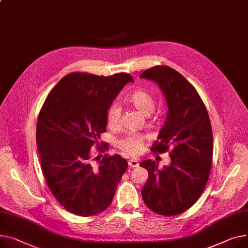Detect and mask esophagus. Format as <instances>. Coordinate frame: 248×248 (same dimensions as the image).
<instances>
[{
  "label": "esophagus",
  "mask_w": 248,
  "mask_h": 248,
  "mask_svg": "<svg viewBox=\"0 0 248 248\" xmlns=\"http://www.w3.org/2000/svg\"><path fill=\"white\" fill-rule=\"evenodd\" d=\"M140 166V163L137 159H131V160H128V167L134 169V168H138Z\"/></svg>",
  "instance_id": "1"
}]
</instances>
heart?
<instances>
[{
  "instance_id": "heart-1",
  "label": "heart",
  "mask_w": 248,
  "mask_h": 248,
  "mask_svg": "<svg viewBox=\"0 0 248 248\" xmlns=\"http://www.w3.org/2000/svg\"><path fill=\"white\" fill-rule=\"evenodd\" d=\"M128 101L142 115L148 117L155 108V98L145 91L138 90L128 95ZM122 108L120 104L112 103L107 111V123L108 127L114 129L121 124ZM117 146L124 154L129 155H138L142 153L145 147L144 137L137 134H127L117 140Z\"/></svg>"
}]
</instances>
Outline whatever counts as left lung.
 <instances>
[{"label": "left lung", "instance_id": "1", "mask_svg": "<svg viewBox=\"0 0 248 248\" xmlns=\"http://www.w3.org/2000/svg\"><path fill=\"white\" fill-rule=\"evenodd\" d=\"M140 78L156 82L166 97L167 120L152 152L170 151L171 159L162 170L152 159L140 162L148 171L142 200L155 213L176 216L195 203L208 180L213 152L209 117L199 93L175 70L157 65Z\"/></svg>", "mask_w": 248, "mask_h": 248}]
</instances>
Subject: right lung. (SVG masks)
<instances>
[{"label":"right lung","mask_w":248,"mask_h":248,"mask_svg":"<svg viewBox=\"0 0 248 248\" xmlns=\"http://www.w3.org/2000/svg\"><path fill=\"white\" fill-rule=\"evenodd\" d=\"M128 81V74L110 77L73 73L63 77L46 98L36 140L46 183L70 212L91 217L107 209L127 161L119 155H101L93 166L91 148L108 150L98 140L106 131L107 111Z\"/></svg>","instance_id":"obj_1"}]
</instances>
